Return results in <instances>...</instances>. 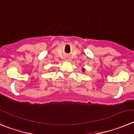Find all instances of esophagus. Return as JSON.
Wrapping results in <instances>:
<instances>
[{"mask_svg": "<svg viewBox=\"0 0 134 134\" xmlns=\"http://www.w3.org/2000/svg\"><path fill=\"white\" fill-rule=\"evenodd\" d=\"M66 60H67V61H68L69 59H67V58H66Z\"/></svg>", "mask_w": 134, "mask_h": 134, "instance_id": "obj_1", "label": "esophagus"}]
</instances>
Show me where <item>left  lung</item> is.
Returning <instances> with one entry per match:
<instances>
[{
    "label": "left lung",
    "mask_w": 134,
    "mask_h": 134,
    "mask_svg": "<svg viewBox=\"0 0 134 134\" xmlns=\"http://www.w3.org/2000/svg\"><path fill=\"white\" fill-rule=\"evenodd\" d=\"M82 71H85V69H84V68H82Z\"/></svg>",
    "instance_id": "left-lung-1"
}]
</instances>
